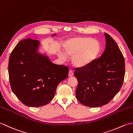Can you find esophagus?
Here are the masks:
<instances>
[{
  "label": "esophagus",
  "instance_id": "34e87169",
  "mask_svg": "<svg viewBox=\"0 0 133 133\" xmlns=\"http://www.w3.org/2000/svg\"><path fill=\"white\" fill-rule=\"evenodd\" d=\"M73 75V72L72 71V70H70L69 71V73H68V76L69 77H72Z\"/></svg>",
  "mask_w": 133,
  "mask_h": 133
}]
</instances>
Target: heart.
Here are the masks:
<instances>
[{"instance_id": "obj_1", "label": "heart", "mask_w": 133, "mask_h": 133, "mask_svg": "<svg viewBox=\"0 0 133 133\" xmlns=\"http://www.w3.org/2000/svg\"><path fill=\"white\" fill-rule=\"evenodd\" d=\"M65 54L72 57L73 65L83 68L93 64L99 57L101 52L100 43L90 37H75L67 40L64 44ZM61 60H65L66 56L58 54Z\"/></svg>"}]
</instances>
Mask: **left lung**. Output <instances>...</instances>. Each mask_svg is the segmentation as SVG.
<instances>
[{
    "mask_svg": "<svg viewBox=\"0 0 133 133\" xmlns=\"http://www.w3.org/2000/svg\"><path fill=\"white\" fill-rule=\"evenodd\" d=\"M105 49L91 65L76 68L78 85L76 96L85 106L96 108L107 104L121 88L125 73V60L117 44L104 33Z\"/></svg>",
    "mask_w": 133,
    "mask_h": 133,
    "instance_id": "obj_1",
    "label": "left lung"
}]
</instances>
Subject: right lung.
I'll return each instance as SVG.
<instances>
[{"label": "right lung", "mask_w": 133, "mask_h": 133, "mask_svg": "<svg viewBox=\"0 0 133 133\" xmlns=\"http://www.w3.org/2000/svg\"><path fill=\"white\" fill-rule=\"evenodd\" d=\"M39 45L38 40L23 39L9 58L12 90L23 104L31 107L48 104L54 97L57 85L68 77L69 72L68 66L52 63L48 56L37 52Z\"/></svg>", "instance_id": "obj_1"}]
</instances>
